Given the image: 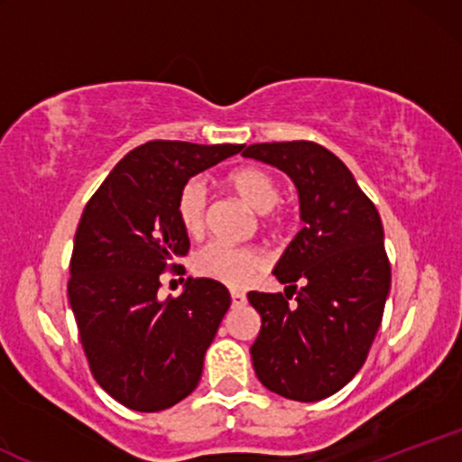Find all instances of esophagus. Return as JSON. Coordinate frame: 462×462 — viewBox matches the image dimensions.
Instances as JSON below:
<instances>
[{"label": "esophagus", "mask_w": 462, "mask_h": 462, "mask_svg": "<svg viewBox=\"0 0 462 462\" xmlns=\"http://www.w3.org/2000/svg\"><path fill=\"white\" fill-rule=\"evenodd\" d=\"M230 298H232V306H243L247 301L245 293H243V291H232Z\"/></svg>", "instance_id": "esophagus-1"}]
</instances>
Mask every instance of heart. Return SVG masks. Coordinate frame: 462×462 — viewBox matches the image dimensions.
<instances>
[{
    "instance_id": "b5f03b06",
    "label": "heart",
    "mask_w": 462,
    "mask_h": 462,
    "mask_svg": "<svg viewBox=\"0 0 462 462\" xmlns=\"http://www.w3.org/2000/svg\"><path fill=\"white\" fill-rule=\"evenodd\" d=\"M227 184L235 193L263 213V226L273 227L282 219L280 208V184L273 173L261 167H238L227 176ZM176 213L180 226L190 236H199L206 230L208 219V190L201 180L193 178L184 184L178 195ZM264 254L252 245H227V243L213 241L195 254L193 269L201 278L217 280L227 286H243L252 280L258 269L264 267Z\"/></svg>"
}]
</instances>
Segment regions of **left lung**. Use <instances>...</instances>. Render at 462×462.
I'll list each match as a JSON object with an SVG mask.
<instances>
[{
  "mask_svg": "<svg viewBox=\"0 0 462 462\" xmlns=\"http://www.w3.org/2000/svg\"><path fill=\"white\" fill-rule=\"evenodd\" d=\"M243 156L291 176L304 221L273 269L284 293H247L263 321L249 349L254 371L273 393L323 400L358 374L383 321L391 289L383 221L319 143H256Z\"/></svg>",
  "mask_w": 462,
  "mask_h": 462,
  "instance_id": "8db88e82",
  "label": "left lung"
}]
</instances>
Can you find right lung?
I'll list each match as a JSON object with an SVG mask.
<instances>
[{
	"instance_id": "1",
	"label": "right lung",
	"mask_w": 462,
	"mask_h": 462,
	"mask_svg": "<svg viewBox=\"0 0 462 462\" xmlns=\"http://www.w3.org/2000/svg\"><path fill=\"white\" fill-rule=\"evenodd\" d=\"M243 147L150 141L116 162L84 206L69 304L93 378L132 411L171 408L199 383L230 293L208 278H189L180 298L158 300V289L164 272L184 273L176 261L190 247L180 190Z\"/></svg>"
}]
</instances>
